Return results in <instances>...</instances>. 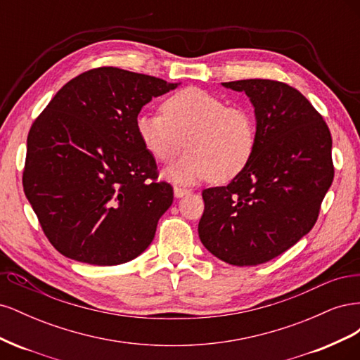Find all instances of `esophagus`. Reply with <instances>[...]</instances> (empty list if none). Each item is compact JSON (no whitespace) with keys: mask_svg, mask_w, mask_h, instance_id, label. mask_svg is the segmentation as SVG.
I'll list each match as a JSON object with an SVG mask.
<instances>
[{"mask_svg":"<svg viewBox=\"0 0 360 360\" xmlns=\"http://www.w3.org/2000/svg\"><path fill=\"white\" fill-rule=\"evenodd\" d=\"M189 193H191L189 189H184V188H180V186L174 188V195H176L177 198H181V197H184V195H189Z\"/></svg>","mask_w":360,"mask_h":360,"instance_id":"obj_1","label":"esophagus"}]
</instances>
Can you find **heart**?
Wrapping results in <instances>:
<instances>
[{
  "mask_svg": "<svg viewBox=\"0 0 360 360\" xmlns=\"http://www.w3.org/2000/svg\"><path fill=\"white\" fill-rule=\"evenodd\" d=\"M160 111L141 112L135 130L143 147L160 163H171L184 147L189 148L165 171L172 181L233 180L255 153L257 123L245 106L228 105L222 97L189 86L163 101Z\"/></svg>",
  "mask_w": 360,
  "mask_h": 360,
  "instance_id": "b5f03b06",
  "label": "heart"
}]
</instances>
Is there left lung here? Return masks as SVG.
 I'll list each match as a JSON object with an SVG mask.
<instances>
[{
  "mask_svg": "<svg viewBox=\"0 0 360 360\" xmlns=\"http://www.w3.org/2000/svg\"><path fill=\"white\" fill-rule=\"evenodd\" d=\"M254 105L257 147L226 186L202 191L198 234L233 266L263 264L285 252L317 222L333 181L332 136L300 91L270 79L222 82Z\"/></svg>",
  "mask_w": 360,
  "mask_h": 360,
  "instance_id": "obj_1",
  "label": "left lung"
}]
</instances>
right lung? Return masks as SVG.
I'll use <instances>...</instances> for the list:
<instances>
[{
  "label": "right lung",
  "mask_w": 360,
  "mask_h": 360,
  "mask_svg": "<svg viewBox=\"0 0 360 360\" xmlns=\"http://www.w3.org/2000/svg\"><path fill=\"white\" fill-rule=\"evenodd\" d=\"M160 78L97 68L69 81L32 123L24 192L51 245L94 266L136 258L174 200L135 120L176 89Z\"/></svg>",
  "instance_id": "right-lung-1"
}]
</instances>
